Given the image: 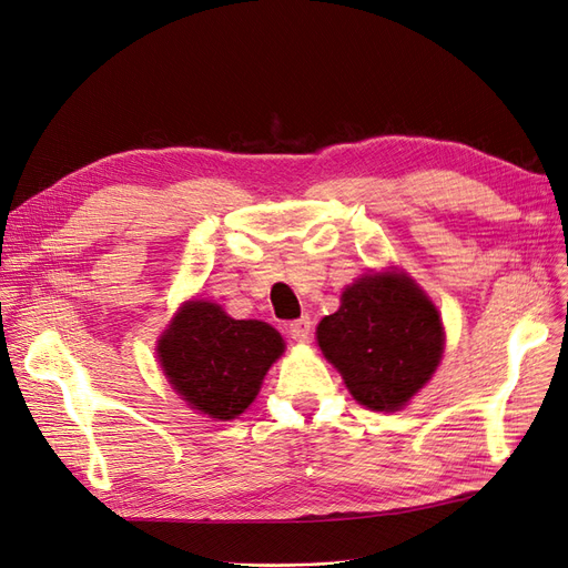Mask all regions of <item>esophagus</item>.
Segmentation results:
<instances>
[{
    "label": "esophagus",
    "instance_id": "obj_1",
    "mask_svg": "<svg viewBox=\"0 0 568 568\" xmlns=\"http://www.w3.org/2000/svg\"><path fill=\"white\" fill-rule=\"evenodd\" d=\"M311 332H313V320L311 317H301V320H294L288 324V336L303 343L311 338Z\"/></svg>",
    "mask_w": 568,
    "mask_h": 568
}]
</instances>
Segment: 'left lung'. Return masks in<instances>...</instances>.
Listing matches in <instances>:
<instances>
[{"mask_svg": "<svg viewBox=\"0 0 568 568\" xmlns=\"http://www.w3.org/2000/svg\"><path fill=\"white\" fill-rule=\"evenodd\" d=\"M324 357L357 403L400 409L443 355L438 311L405 274H372L348 286L341 307L317 326Z\"/></svg>", "mask_w": 568, "mask_h": 568, "instance_id": "obj_1", "label": "left lung"}]
</instances>
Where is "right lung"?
Wrapping results in <instances>:
<instances>
[{
  "mask_svg": "<svg viewBox=\"0 0 568 568\" xmlns=\"http://www.w3.org/2000/svg\"><path fill=\"white\" fill-rule=\"evenodd\" d=\"M282 336L257 320H232L215 303H189L159 343L170 384L194 409L234 419L253 403Z\"/></svg>",
  "mask_w": 568,
  "mask_h": 568,
  "instance_id": "obj_1",
  "label": "right lung"
}]
</instances>
